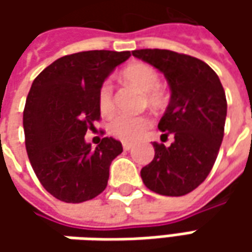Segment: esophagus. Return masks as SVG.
Returning a JSON list of instances; mask_svg holds the SVG:
<instances>
[{
  "label": "esophagus",
  "instance_id": "1",
  "mask_svg": "<svg viewBox=\"0 0 252 252\" xmlns=\"http://www.w3.org/2000/svg\"><path fill=\"white\" fill-rule=\"evenodd\" d=\"M131 147H133V146H131V144H129V143H123V149H125L126 151L131 150Z\"/></svg>",
  "mask_w": 252,
  "mask_h": 252
}]
</instances>
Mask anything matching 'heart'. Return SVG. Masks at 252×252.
I'll use <instances>...</instances> for the list:
<instances>
[{"instance_id":"obj_1","label":"heart","mask_w":252,"mask_h":252,"mask_svg":"<svg viewBox=\"0 0 252 252\" xmlns=\"http://www.w3.org/2000/svg\"><path fill=\"white\" fill-rule=\"evenodd\" d=\"M122 78L126 83L134 85L137 90L144 92V103L153 108V109H160L167 105V95L162 91L158 85V73L146 63L134 62L123 68ZM98 106L102 115H111L115 109V102H113V91L109 81L102 83L98 91ZM151 126L150 118L147 116H118L111 122L109 130L119 140L125 143H134L140 140L146 134Z\"/></svg>"}]
</instances>
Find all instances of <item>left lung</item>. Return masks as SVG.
<instances>
[{
	"mask_svg": "<svg viewBox=\"0 0 252 252\" xmlns=\"http://www.w3.org/2000/svg\"><path fill=\"white\" fill-rule=\"evenodd\" d=\"M131 53L164 73L171 90L158 129L172 134L174 143H153L156 154L141 168V179L156 193L187 195L206 179L218 158L227 115L223 85L208 64L188 54L161 49Z\"/></svg>",
	"mask_w": 252,
	"mask_h": 252,
	"instance_id": "left-lung-1",
	"label": "left lung"
}]
</instances>
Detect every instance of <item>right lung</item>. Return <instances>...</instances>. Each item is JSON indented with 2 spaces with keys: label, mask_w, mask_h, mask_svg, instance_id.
Segmentation results:
<instances>
[{
  "label": "right lung",
  "mask_w": 252,
  "mask_h": 252,
  "mask_svg": "<svg viewBox=\"0 0 252 252\" xmlns=\"http://www.w3.org/2000/svg\"><path fill=\"white\" fill-rule=\"evenodd\" d=\"M130 52L90 50L57 59L34 78L24 109L25 146L43 188L81 203L105 190L121 141L103 137L92 149L84 136L101 119L98 91Z\"/></svg>",
  "instance_id": "1"
}]
</instances>
